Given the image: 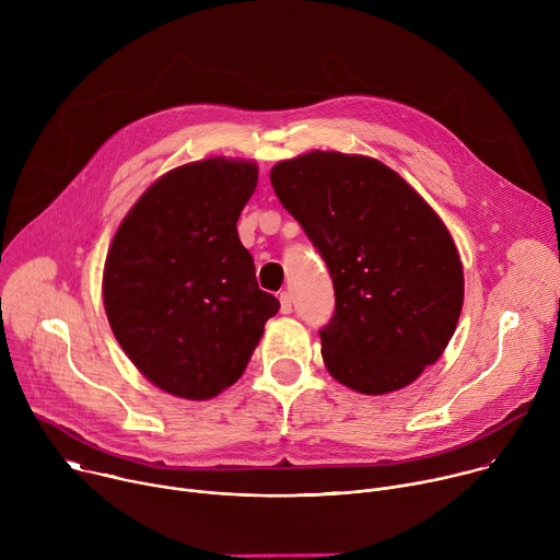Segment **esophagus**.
<instances>
[{"mask_svg": "<svg viewBox=\"0 0 560 560\" xmlns=\"http://www.w3.org/2000/svg\"><path fill=\"white\" fill-rule=\"evenodd\" d=\"M279 301H281V312L290 314L292 312V294L290 292H281Z\"/></svg>", "mask_w": 560, "mask_h": 560, "instance_id": "esophagus-1", "label": "esophagus"}]
</instances>
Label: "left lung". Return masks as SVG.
I'll return each instance as SVG.
<instances>
[{
    "label": "left lung",
    "mask_w": 560,
    "mask_h": 560,
    "mask_svg": "<svg viewBox=\"0 0 560 560\" xmlns=\"http://www.w3.org/2000/svg\"><path fill=\"white\" fill-rule=\"evenodd\" d=\"M324 257L335 312L318 330L328 372L363 394L410 385L450 343L463 268L436 212L376 159L314 150L270 173Z\"/></svg>",
    "instance_id": "1"
}]
</instances>
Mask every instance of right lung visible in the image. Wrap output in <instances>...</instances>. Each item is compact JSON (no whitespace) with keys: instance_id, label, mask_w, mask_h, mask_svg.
<instances>
[{"instance_id":"add662e5","label":"right lung","mask_w":560,"mask_h":560,"mask_svg":"<svg viewBox=\"0 0 560 560\" xmlns=\"http://www.w3.org/2000/svg\"><path fill=\"white\" fill-rule=\"evenodd\" d=\"M257 166L214 156L154 182L121 221L104 270L110 328L175 396H217L244 374L279 301L259 290L236 221Z\"/></svg>"}]
</instances>
